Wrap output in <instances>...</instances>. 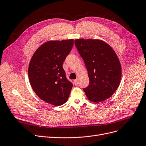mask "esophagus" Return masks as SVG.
Returning a JSON list of instances; mask_svg holds the SVG:
<instances>
[{"instance_id":"obj_1","label":"esophagus","mask_w":146,"mask_h":146,"mask_svg":"<svg viewBox=\"0 0 146 146\" xmlns=\"http://www.w3.org/2000/svg\"><path fill=\"white\" fill-rule=\"evenodd\" d=\"M74 83L75 85L78 86V84H79V82H78V79L74 80Z\"/></svg>"}]
</instances>
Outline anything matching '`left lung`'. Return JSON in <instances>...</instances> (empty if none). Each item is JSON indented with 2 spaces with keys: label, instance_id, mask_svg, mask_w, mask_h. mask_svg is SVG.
I'll return each mask as SVG.
<instances>
[{
  "label": "left lung",
  "instance_id": "left-lung-1",
  "mask_svg": "<svg viewBox=\"0 0 146 146\" xmlns=\"http://www.w3.org/2000/svg\"><path fill=\"white\" fill-rule=\"evenodd\" d=\"M74 44L88 70L90 83L83 89L88 99L99 103L110 98L121 78V65L114 50L99 40H75Z\"/></svg>",
  "mask_w": 146,
  "mask_h": 146
}]
</instances>
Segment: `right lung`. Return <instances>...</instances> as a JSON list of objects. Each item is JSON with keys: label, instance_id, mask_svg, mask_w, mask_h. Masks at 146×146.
<instances>
[{"label": "right lung", "instance_id": "obj_1", "mask_svg": "<svg viewBox=\"0 0 146 146\" xmlns=\"http://www.w3.org/2000/svg\"><path fill=\"white\" fill-rule=\"evenodd\" d=\"M73 44V40L47 41L31 58L28 68L31 85L48 104L59 106L68 99L73 84L67 79L62 64Z\"/></svg>", "mask_w": 146, "mask_h": 146}]
</instances>
